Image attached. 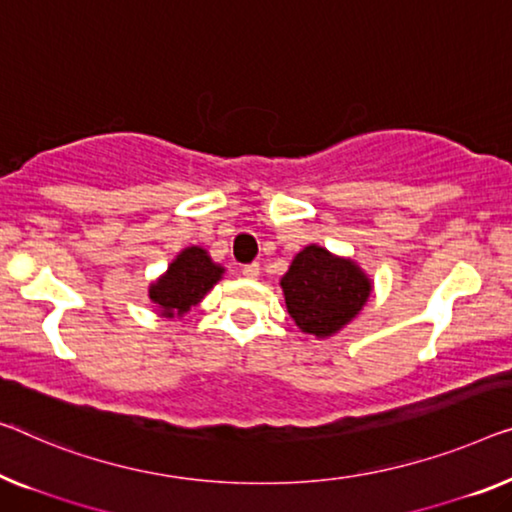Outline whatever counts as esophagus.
Returning <instances> with one entry per match:
<instances>
[{
  "instance_id": "esophagus-1",
  "label": "esophagus",
  "mask_w": 512,
  "mask_h": 512,
  "mask_svg": "<svg viewBox=\"0 0 512 512\" xmlns=\"http://www.w3.org/2000/svg\"><path fill=\"white\" fill-rule=\"evenodd\" d=\"M259 271H262V269H259L257 262L246 264V266H243V269H241V273H243V276H246L248 280H257V278H259Z\"/></svg>"
}]
</instances>
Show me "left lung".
Masks as SVG:
<instances>
[{
	"instance_id": "1",
	"label": "left lung",
	"mask_w": 512,
	"mask_h": 512,
	"mask_svg": "<svg viewBox=\"0 0 512 512\" xmlns=\"http://www.w3.org/2000/svg\"><path fill=\"white\" fill-rule=\"evenodd\" d=\"M289 317L317 340L331 338L356 319L372 294V280L352 257L305 246L280 278Z\"/></svg>"
}]
</instances>
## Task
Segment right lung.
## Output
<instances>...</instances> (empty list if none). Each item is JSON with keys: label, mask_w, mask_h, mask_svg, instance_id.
<instances>
[{"label": "right lung", "mask_w": 512, "mask_h": 512, "mask_svg": "<svg viewBox=\"0 0 512 512\" xmlns=\"http://www.w3.org/2000/svg\"><path fill=\"white\" fill-rule=\"evenodd\" d=\"M223 276L225 266L213 262L207 248L188 246L167 264L165 273L149 282V301L160 317L181 319Z\"/></svg>", "instance_id": "right-lung-1"}]
</instances>
